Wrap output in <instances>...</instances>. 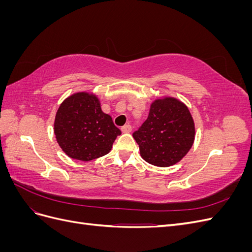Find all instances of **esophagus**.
<instances>
[{
    "label": "esophagus",
    "instance_id": "obj_1",
    "mask_svg": "<svg viewBox=\"0 0 252 252\" xmlns=\"http://www.w3.org/2000/svg\"><path fill=\"white\" fill-rule=\"evenodd\" d=\"M131 126L129 125V124H126V125H124L123 127L121 128V130H122V132H124V133H128V132H130L131 131Z\"/></svg>",
    "mask_w": 252,
    "mask_h": 252
}]
</instances>
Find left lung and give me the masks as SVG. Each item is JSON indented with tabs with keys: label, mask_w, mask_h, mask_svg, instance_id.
<instances>
[{
	"label": "left lung",
	"mask_w": 252,
	"mask_h": 252,
	"mask_svg": "<svg viewBox=\"0 0 252 252\" xmlns=\"http://www.w3.org/2000/svg\"><path fill=\"white\" fill-rule=\"evenodd\" d=\"M132 135L145 161L168 167L180 162L192 147L194 122L178 98H158L150 106L147 120Z\"/></svg>",
	"instance_id": "left-lung-1"
}]
</instances>
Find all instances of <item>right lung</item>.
I'll return each instance as SVG.
<instances>
[{"instance_id": "obj_1", "label": "right lung", "mask_w": 252, "mask_h": 252, "mask_svg": "<svg viewBox=\"0 0 252 252\" xmlns=\"http://www.w3.org/2000/svg\"><path fill=\"white\" fill-rule=\"evenodd\" d=\"M121 133L93 94L68 96L56 114L55 134L60 147L79 161L88 162L107 155Z\"/></svg>"}]
</instances>
